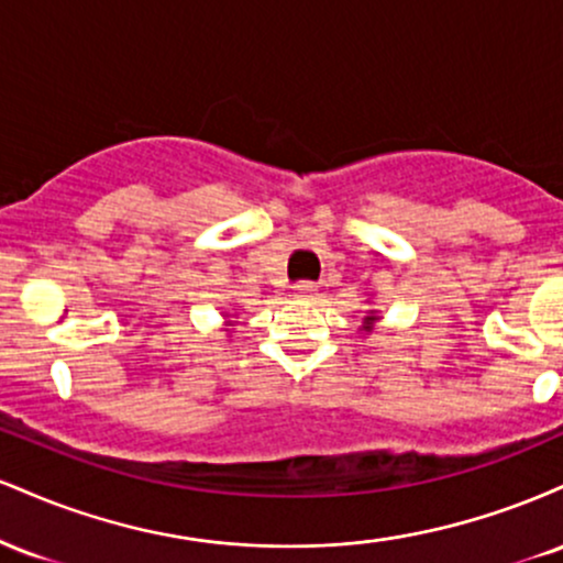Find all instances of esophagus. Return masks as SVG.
<instances>
[{
	"instance_id": "34e87169",
	"label": "esophagus",
	"mask_w": 563,
	"mask_h": 563,
	"mask_svg": "<svg viewBox=\"0 0 563 563\" xmlns=\"http://www.w3.org/2000/svg\"><path fill=\"white\" fill-rule=\"evenodd\" d=\"M294 294L299 296V299H309V296L318 294V286H314V283H309V280H301V283H296V286H294Z\"/></svg>"
}]
</instances>
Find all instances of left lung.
Masks as SVG:
<instances>
[{"label": "left lung", "instance_id": "left-lung-1", "mask_svg": "<svg viewBox=\"0 0 563 563\" xmlns=\"http://www.w3.org/2000/svg\"><path fill=\"white\" fill-rule=\"evenodd\" d=\"M376 320H378V318H376V312H371V314H367L365 322H363V331L371 333V331H373V322H376Z\"/></svg>", "mask_w": 563, "mask_h": 563}]
</instances>
